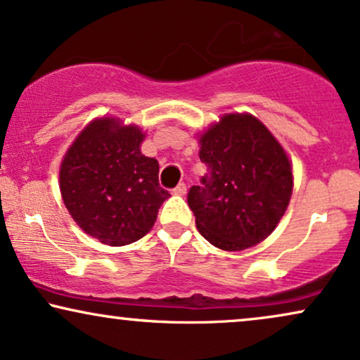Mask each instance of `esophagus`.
<instances>
[{
	"label": "esophagus",
	"mask_w": 360,
	"mask_h": 360,
	"mask_svg": "<svg viewBox=\"0 0 360 360\" xmlns=\"http://www.w3.org/2000/svg\"><path fill=\"white\" fill-rule=\"evenodd\" d=\"M173 193H175V195H185V193H187V185L179 184L175 188H173Z\"/></svg>",
	"instance_id": "obj_1"
}]
</instances>
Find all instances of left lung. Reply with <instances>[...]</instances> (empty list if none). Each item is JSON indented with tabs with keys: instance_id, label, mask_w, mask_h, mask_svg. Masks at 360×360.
<instances>
[{
	"instance_id": "left-lung-1",
	"label": "left lung",
	"mask_w": 360,
	"mask_h": 360,
	"mask_svg": "<svg viewBox=\"0 0 360 360\" xmlns=\"http://www.w3.org/2000/svg\"><path fill=\"white\" fill-rule=\"evenodd\" d=\"M200 143L207 173L187 195L198 232L229 252L267 238L294 185L282 146L252 115H225Z\"/></svg>"
}]
</instances>
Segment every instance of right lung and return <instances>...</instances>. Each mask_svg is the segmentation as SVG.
Wrapping results in <instances>:
<instances>
[{"label":"right lung","mask_w":360,"mask_h":360,"mask_svg":"<svg viewBox=\"0 0 360 360\" xmlns=\"http://www.w3.org/2000/svg\"><path fill=\"white\" fill-rule=\"evenodd\" d=\"M143 133L113 118L88 125L60 168L61 197L70 215L106 245H128L152 229L170 197L158 184V162L140 152Z\"/></svg>","instance_id":"1"}]
</instances>
